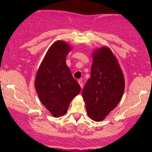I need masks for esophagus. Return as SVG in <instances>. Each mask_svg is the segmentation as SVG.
Instances as JSON below:
<instances>
[{"label":"esophagus","mask_w":152,"mask_h":152,"mask_svg":"<svg viewBox=\"0 0 152 152\" xmlns=\"http://www.w3.org/2000/svg\"><path fill=\"white\" fill-rule=\"evenodd\" d=\"M78 84L80 85V86H81V88H83V81H82L81 80H78Z\"/></svg>","instance_id":"esophagus-1"}]
</instances>
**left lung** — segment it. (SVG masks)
Wrapping results in <instances>:
<instances>
[{
    "mask_svg": "<svg viewBox=\"0 0 152 152\" xmlns=\"http://www.w3.org/2000/svg\"><path fill=\"white\" fill-rule=\"evenodd\" d=\"M91 77L82 91L88 116L101 121L121 101L125 81L119 64L108 47L94 52Z\"/></svg>",
    "mask_w": 152,
    "mask_h": 152,
    "instance_id": "1",
    "label": "left lung"
}]
</instances>
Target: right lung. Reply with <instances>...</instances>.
Returning <instances> with one entry per match:
<instances>
[{
	"instance_id": "obj_1",
	"label": "right lung",
	"mask_w": 152,
	"mask_h": 152,
	"mask_svg": "<svg viewBox=\"0 0 152 152\" xmlns=\"http://www.w3.org/2000/svg\"><path fill=\"white\" fill-rule=\"evenodd\" d=\"M71 47L64 41L53 43L41 62L35 79L40 101L54 117L67 112L72 99L81 87L72 76L66 63Z\"/></svg>"
}]
</instances>
